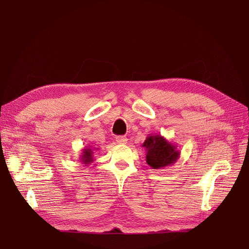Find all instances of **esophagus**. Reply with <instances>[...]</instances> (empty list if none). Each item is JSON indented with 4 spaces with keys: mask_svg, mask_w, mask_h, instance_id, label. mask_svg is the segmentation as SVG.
<instances>
[{
    "mask_svg": "<svg viewBox=\"0 0 249 249\" xmlns=\"http://www.w3.org/2000/svg\"><path fill=\"white\" fill-rule=\"evenodd\" d=\"M116 142L118 143V144H125V143L127 142V138L125 136H117Z\"/></svg>",
    "mask_w": 249,
    "mask_h": 249,
    "instance_id": "34e87169",
    "label": "esophagus"
}]
</instances>
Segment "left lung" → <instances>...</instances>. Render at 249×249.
Segmentation results:
<instances>
[{"instance_id":"8db88e82","label":"left lung","mask_w":249,"mask_h":249,"mask_svg":"<svg viewBox=\"0 0 249 249\" xmlns=\"http://www.w3.org/2000/svg\"><path fill=\"white\" fill-rule=\"evenodd\" d=\"M142 146L146 150V163L153 169H161L175 164L180 154L177 145L159 134L149 135Z\"/></svg>"}]
</instances>
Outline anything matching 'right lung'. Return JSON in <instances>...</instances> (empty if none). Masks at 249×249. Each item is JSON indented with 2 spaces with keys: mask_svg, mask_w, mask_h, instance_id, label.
<instances>
[{
  "mask_svg": "<svg viewBox=\"0 0 249 249\" xmlns=\"http://www.w3.org/2000/svg\"><path fill=\"white\" fill-rule=\"evenodd\" d=\"M99 149V148H96ZM93 149L91 148V146H86L85 148L82 149V155H80V162H82V164H84V166H87L90 163H92L94 161L93 158Z\"/></svg>",
  "mask_w": 249,
  "mask_h": 249,
  "instance_id": "1",
  "label": "right lung"
}]
</instances>
